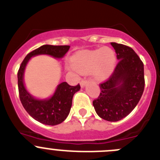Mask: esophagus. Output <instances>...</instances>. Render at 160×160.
<instances>
[{
	"mask_svg": "<svg viewBox=\"0 0 160 160\" xmlns=\"http://www.w3.org/2000/svg\"><path fill=\"white\" fill-rule=\"evenodd\" d=\"M87 82L88 81L86 80V79H82V80L81 81V82H80V85H81L82 87H84V86L87 84Z\"/></svg>",
	"mask_w": 160,
	"mask_h": 160,
	"instance_id": "34e87169",
	"label": "esophagus"
}]
</instances>
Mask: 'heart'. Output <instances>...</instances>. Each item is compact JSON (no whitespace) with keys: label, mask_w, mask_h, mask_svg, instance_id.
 I'll return each instance as SVG.
<instances>
[{"label":"heart","mask_w":160,"mask_h":160,"mask_svg":"<svg viewBox=\"0 0 160 160\" xmlns=\"http://www.w3.org/2000/svg\"><path fill=\"white\" fill-rule=\"evenodd\" d=\"M117 57L110 48L84 51L77 54L72 59V65L82 74L93 73L98 79L108 77L113 70Z\"/></svg>","instance_id":"1"}]
</instances>
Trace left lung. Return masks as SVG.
<instances>
[{"mask_svg":"<svg viewBox=\"0 0 160 160\" xmlns=\"http://www.w3.org/2000/svg\"><path fill=\"white\" fill-rule=\"evenodd\" d=\"M119 60L112 74L100 83L101 93L93 101L95 111L101 118L118 121L137 106L144 90L143 63L132 48L111 43Z\"/></svg>","mask_w":160,"mask_h":160,"instance_id":"1","label":"left lung"}]
</instances>
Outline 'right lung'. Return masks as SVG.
Returning a JSON list of instances; mask_svg holds the SVG:
<instances>
[{
	"mask_svg": "<svg viewBox=\"0 0 160 160\" xmlns=\"http://www.w3.org/2000/svg\"><path fill=\"white\" fill-rule=\"evenodd\" d=\"M69 48L70 46L67 45H43L28 54L19 68L17 78L20 102L28 113L42 124L56 125L65 121L72 105L73 96L81 87L79 84L72 86L64 82L58 85L55 93L50 99L37 100L29 94L24 87L23 71L31 57L46 54L55 58H62L68 51Z\"/></svg>",
	"mask_w": 160,
	"mask_h": 160,
	"instance_id": "add662e5",
	"label": "right lung"
}]
</instances>
